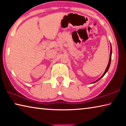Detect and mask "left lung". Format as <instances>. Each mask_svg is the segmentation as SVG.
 Returning <instances> with one entry per match:
<instances>
[{
    "mask_svg": "<svg viewBox=\"0 0 126 126\" xmlns=\"http://www.w3.org/2000/svg\"><path fill=\"white\" fill-rule=\"evenodd\" d=\"M110 45H111V44H110ZM111 56H112V46H111V50H110V59H109V63H108V65H107V67L106 68V69L104 73H103V74L102 75V76L101 77V78H99L97 80H96V81H94V82L93 83H94V82H97L98 81H99L100 80V79L102 78L103 76H104L106 74V72L108 71V70H109V67H110V64H111Z\"/></svg>",
    "mask_w": 126,
    "mask_h": 126,
    "instance_id": "obj_1",
    "label": "left lung"
}]
</instances>
